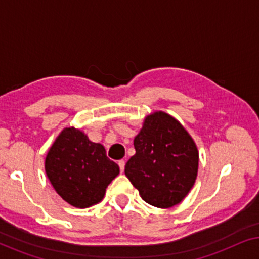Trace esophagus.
<instances>
[{
    "label": "esophagus",
    "mask_w": 259,
    "mask_h": 259,
    "mask_svg": "<svg viewBox=\"0 0 259 259\" xmlns=\"http://www.w3.org/2000/svg\"><path fill=\"white\" fill-rule=\"evenodd\" d=\"M125 164H126L125 160H119V162H118L120 171H121V172H123V169H125Z\"/></svg>",
    "instance_id": "34e87169"
}]
</instances>
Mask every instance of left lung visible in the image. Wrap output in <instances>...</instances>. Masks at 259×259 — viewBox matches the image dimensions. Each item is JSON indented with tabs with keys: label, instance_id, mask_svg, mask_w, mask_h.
Masks as SVG:
<instances>
[{
	"label": "left lung",
	"instance_id": "1",
	"mask_svg": "<svg viewBox=\"0 0 259 259\" xmlns=\"http://www.w3.org/2000/svg\"><path fill=\"white\" fill-rule=\"evenodd\" d=\"M134 148L125 175L141 198L160 208L179 204L194 185L199 162L196 144L182 123L165 112L152 113L134 138Z\"/></svg>",
	"mask_w": 259,
	"mask_h": 259
}]
</instances>
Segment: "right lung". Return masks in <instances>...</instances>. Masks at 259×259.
Returning a JSON list of instances; mask_svg holds the SVG:
<instances>
[{
  "instance_id": "add662e5",
  "label": "right lung",
  "mask_w": 259,
  "mask_h": 259,
  "mask_svg": "<svg viewBox=\"0 0 259 259\" xmlns=\"http://www.w3.org/2000/svg\"><path fill=\"white\" fill-rule=\"evenodd\" d=\"M45 169L59 196L79 208L100 203L120 172L101 144L91 141L74 127H67L56 138L46 157Z\"/></svg>"
}]
</instances>
